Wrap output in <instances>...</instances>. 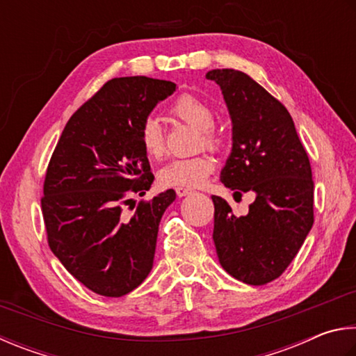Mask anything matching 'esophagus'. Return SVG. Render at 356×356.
Here are the masks:
<instances>
[{
    "instance_id": "1",
    "label": "esophagus",
    "mask_w": 356,
    "mask_h": 356,
    "mask_svg": "<svg viewBox=\"0 0 356 356\" xmlns=\"http://www.w3.org/2000/svg\"><path fill=\"white\" fill-rule=\"evenodd\" d=\"M175 191H177L178 197H186V195L192 194V189H186V188H177Z\"/></svg>"
}]
</instances>
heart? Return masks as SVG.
<instances>
[{
	"label": "heart",
	"instance_id": "obj_1",
	"mask_svg": "<svg viewBox=\"0 0 356 356\" xmlns=\"http://www.w3.org/2000/svg\"><path fill=\"white\" fill-rule=\"evenodd\" d=\"M170 112L179 120L200 129L202 143L204 147L219 149L222 147V136L213 128L216 112L211 106L194 95H181L175 99ZM139 142L149 159H161L165 153L164 134L158 120L147 118L143 122ZM216 162L208 154H197L191 158H178L165 164L159 170V183L167 188H198L214 172Z\"/></svg>",
	"mask_w": 356,
	"mask_h": 356
}]
</instances>
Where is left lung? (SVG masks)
<instances>
[{"label": "left lung", "instance_id": "8db88e82", "mask_svg": "<svg viewBox=\"0 0 356 356\" xmlns=\"http://www.w3.org/2000/svg\"><path fill=\"white\" fill-rule=\"evenodd\" d=\"M207 78L219 84L233 124L220 181L234 194H254L241 217L213 195L216 252L229 275L261 286L282 275L313 227L309 159L288 109L263 86L233 68L211 70Z\"/></svg>", "mask_w": 356, "mask_h": 356}]
</instances>
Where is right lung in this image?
<instances>
[{
    "label": "right lung",
    "mask_w": 356,
    "mask_h": 356,
    "mask_svg": "<svg viewBox=\"0 0 356 356\" xmlns=\"http://www.w3.org/2000/svg\"><path fill=\"white\" fill-rule=\"evenodd\" d=\"M175 89L147 76L108 81L70 117L49 159L42 197L49 248L95 294H128L153 267L161 217L177 194L140 202L133 216L122 204L152 188L139 133Z\"/></svg>",
    "instance_id": "add662e5"
}]
</instances>
